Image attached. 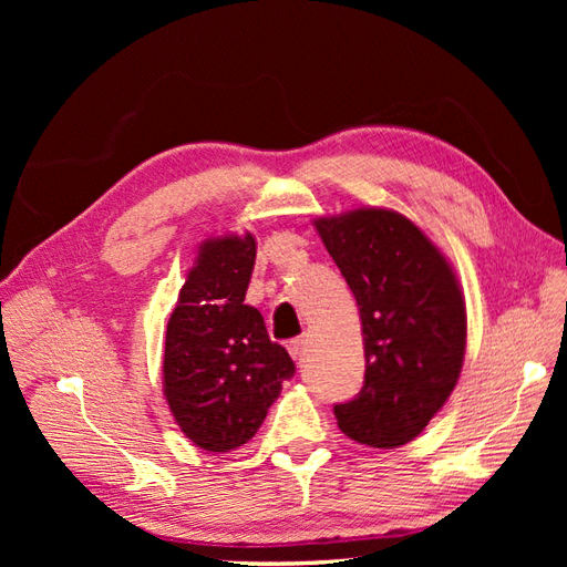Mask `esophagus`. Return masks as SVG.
<instances>
[{"instance_id":"esophagus-1","label":"esophagus","mask_w":567,"mask_h":567,"mask_svg":"<svg viewBox=\"0 0 567 567\" xmlns=\"http://www.w3.org/2000/svg\"><path fill=\"white\" fill-rule=\"evenodd\" d=\"M288 352H290V357H293V359H300L302 352H305V338L288 340Z\"/></svg>"}]
</instances>
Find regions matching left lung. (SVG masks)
Wrapping results in <instances>:
<instances>
[{"label": "left lung", "instance_id": "obj_1", "mask_svg": "<svg viewBox=\"0 0 567 567\" xmlns=\"http://www.w3.org/2000/svg\"><path fill=\"white\" fill-rule=\"evenodd\" d=\"M317 231L359 305L364 385L333 404L354 442L392 450L414 440L452 394L466 350V307L444 255L406 217L354 210Z\"/></svg>", "mask_w": 567, "mask_h": 567}]
</instances>
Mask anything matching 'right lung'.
<instances>
[{
  "mask_svg": "<svg viewBox=\"0 0 567 567\" xmlns=\"http://www.w3.org/2000/svg\"><path fill=\"white\" fill-rule=\"evenodd\" d=\"M255 238L205 241L167 321L165 398L184 435L205 452L246 444L296 364L246 305Z\"/></svg>",
  "mask_w": 567,
  "mask_h": 567,
  "instance_id": "obj_1",
  "label": "right lung"
}]
</instances>
